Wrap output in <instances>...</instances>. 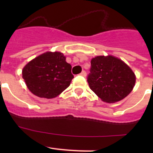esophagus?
Instances as JSON below:
<instances>
[{
    "label": "esophagus",
    "mask_w": 153,
    "mask_h": 153,
    "mask_svg": "<svg viewBox=\"0 0 153 153\" xmlns=\"http://www.w3.org/2000/svg\"><path fill=\"white\" fill-rule=\"evenodd\" d=\"M80 75L83 76H86V71H85V70H83V71L80 73Z\"/></svg>",
    "instance_id": "esophagus-1"
}]
</instances>
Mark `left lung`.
Returning <instances> with one entry per match:
<instances>
[{"instance_id":"left-lung-1","label":"left lung","mask_w":153,"mask_h":153,"mask_svg":"<svg viewBox=\"0 0 153 153\" xmlns=\"http://www.w3.org/2000/svg\"><path fill=\"white\" fill-rule=\"evenodd\" d=\"M87 82L101 100L113 103L122 100L132 92L136 75L121 59L112 55L97 56L91 60Z\"/></svg>"}]
</instances>
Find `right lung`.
Here are the masks:
<instances>
[{
	"label": "right lung",
	"instance_id": "right-lung-1",
	"mask_svg": "<svg viewBox=\"0 0 153 153\" xmlns=\"http://www.w3.org/2000/svg\"><path fill=\"white\" fill-rule=\"evenodd\" d=\"M71 68L63 53L47 51L24 66L22 77L28 90L35 96L53 99L70 85L74 78Z\"/></svg>",
	"mask_w": 153,
	"mask_h": 153
}]
</instances>
